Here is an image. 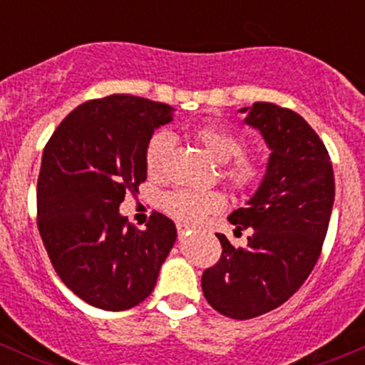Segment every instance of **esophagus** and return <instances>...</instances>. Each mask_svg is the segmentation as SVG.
<instances>
[{"label":"esophagus","instance_id":"34e87169","mask_svg":"<svg viewBox=\"0 0 365 365\" xmlns=\"http://www.w3.org/2000/svg\"><path fill=\"white\" fill-rule=\"evenodd\" d=\"M178 233H180V235L190 233V227L185 226V224H180V226H178Z\"/></svg>","mask_w":365,"mask_h":365}]
</instances>
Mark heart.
Segmentation results:
<instances>
[{"label": "heart", "mask_w": 365, "mask_h": 365, "mask_svg": "<svg viewBox=\"0 0 365 365\" xmlns=\"http://www.w3.org/2000/svg\"><path fill=\"white\" fill-rule=\"evenodd\" d=\"M196 138L201 145L208 150L210 155L219 164H224L220 169V178L237 190H249L257 185L261 180L263 169L256 159L238 157L244 150V139L237 132L230 130L220 125H201L196 128ZM173 135L169 132H157L150 138L145 150V164L152 176H160L168 164L173 150ZM226 201L217 190H192L178 189L169 192L164 197V210L175 219L182 222H200L208 213L220 212Z\"/></svg>", "instance_id": "b5f03b06"}]
</instances>
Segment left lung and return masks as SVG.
<instances>
[{
  "label": "left lung",
  "mask_w": 365,
  "mask_h": 365,
  "mask_svg": "<svg viewBox=\"0 0 365 365\" xmlns=\"http://www.w3.org/2000/svg\"><path fill=\"white\" fill-rule=\"evenodd\" d=\"M240 113L263 135L270 157L256 192L227 217L235 231L252 227L247 247L235 249L217 235L222 256L206 268L201 286L220 314L249 319L284 304L309 277L329 230L336 183L325 145L300 114L270 102Z\"/></svg>",
  "instance_id": "obj_1"
}]
</instances>
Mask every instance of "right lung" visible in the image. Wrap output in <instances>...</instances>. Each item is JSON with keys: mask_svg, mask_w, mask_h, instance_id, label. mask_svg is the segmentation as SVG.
Here are the masks:
<instances>
[{"mask_svg": "<svg viewBox=\"0 0 365 365\" xmlns=\"http://www.w3.org/2000/svg\"><path fill=\"white\" fill-rule=\"evenodd\" d=\"M175 109L134 95L84 102L43 148L36 183L38 231L70 292L104 311L141 304L176 242L171 219L153 212L146 230L120 213L125 192L146 180L145 150Z\"/></svg>", "mask_w": 365, "mask_h": 365, "instance_id": "obj_1", "label": "right lung"}]
</instances>
